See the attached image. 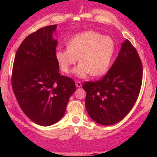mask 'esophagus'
Listing matches in <instances>:
<instances>
[{
    "instance_id": "esophagus-1",
    "label": "esophagus",
    "mask_w": 157,
    "mask_h": 157,
    "mask_svg": "<svg viewBox=\"0 0 157 157\" xmlns=\"http://www.w3.org/2000/svg\"><path fill=\"white\" fill-rule=\"evenodd\" d=\"M75 85H76V87H78V88H80V87L82 86V83L78 81H76Z\"/></svg>"
}]
</instances>
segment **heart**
I'll return each instance as SVG.
<instances>
[{
	"mask_svg": "<svg viewBox=\"0 0 157 157\" xmlns=\"http://www.w3.org/2000/svg\"><path fill=\"white\" fill-rule=\"evenodd\" d=\"M115 49L116 45L112 37L87 30L71 37L67 48L56 49L55 58L65 74L70 73L78 58L80 63L75 68V75L81 78L90 74L98 77L108 71Z\"/></svg>",
	"mask_w": 157,
	"mask_h": 157,
	"instance_id": "b5f03b06",
	"label": "heart"
}]
</instances>
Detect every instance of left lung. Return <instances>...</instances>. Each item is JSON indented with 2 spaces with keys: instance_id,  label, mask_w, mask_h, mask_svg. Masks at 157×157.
<instances>
[{
  "instance_id": "8db88e82",
  "label": "left lung",
  "mask_w": 157,
  "mask_h": 157,
  "mask_svg": "<svg viewBox=\"0 0 157 157\" xmlns=\"http://www.w3.org/2000/svg\"><path fill=\"white\" fill-rule=\"evenodd\" d=\"M142 73L138 52L127 39L107 74L99 81L83 84L86 108L91 119L104 126L121 121L138 99Z\"/></svg>"
}]
</instances>
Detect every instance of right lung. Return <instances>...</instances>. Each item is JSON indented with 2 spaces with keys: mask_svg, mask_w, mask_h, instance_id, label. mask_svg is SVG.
I'll return each mask as SVG.
<instances>
[{
  "mask_svg": "<svg viewBox=\"0 0 157 157\" xmlns=\"http://www.w3.org/2000/svg\"><path fill=\"white\" fill-rule=\"evenodd\" d=\"M57 25L42 27L19 45L12 67V86L19 105L30 120L47 127L63 116L75 91L74 80L60 75L55 58Z\"/></svg>",
  "mask_w": 157,
  "mask_h": 157,
  "instance_id": "obj_1",
  "label": "right lung"
}]
</instances>
